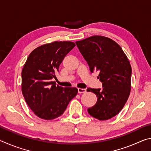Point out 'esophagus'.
Masks as SVG:
<instances>
[{"mask_svg":"<svg viewBox=\"0 0 151 151\" xmlns=\"http://www.w3.org/2000/svg\"><path fill=\"white\" fill-rule=\"evenodd\" d=\"M86 89L85 88H78V93H86Z\"/></svg>","mask_w":151,"mask_h":151,"instance_id":"1","label":"esophagus"}]
</instances>
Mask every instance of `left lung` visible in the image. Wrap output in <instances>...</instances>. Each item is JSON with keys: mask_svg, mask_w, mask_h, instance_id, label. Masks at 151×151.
I'll return each mask as SVG.
<instances>
[{"mask_svg": "<svg viewBox=\"0 0 151 151\" xmlns=\"http://www.w3.org/2000/svg\"><path fill=\"white\" fill-rule=\"evenodd\" d=\"M91 73L99 71L103 89L87 88L96 95L97 101L88 109L94 118L105 121L116 116L123 108L131 88V64L117 43L103 36H93L76 42Z\"/></svg>", "mask_w": 151, "mask_h": 151, "instance_id": "obj_1", "label": "left lung"}]
</instances>
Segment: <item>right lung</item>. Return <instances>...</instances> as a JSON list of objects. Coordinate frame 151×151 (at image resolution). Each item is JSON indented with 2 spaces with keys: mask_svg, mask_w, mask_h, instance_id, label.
<instances>
[{
  "mask_svg": "<svg viewBox=\"0 0 151 151\" xmlns=\"http://www.w3.org/2000/svg\"><path fill=\"white\" fill-rule=\"evenodd\" d=\"M75 44L55 41L32 50L22 70V93L30 109L39 118L52 120L63 114L78 93L75 87L56 86L51 81L64 58Z\"/></svg>",
  "mask_w": 151,
  "mask_h": 151,
  "instance_id": "right-lung-1",
  "label": "right lung"
}]
</instances>
